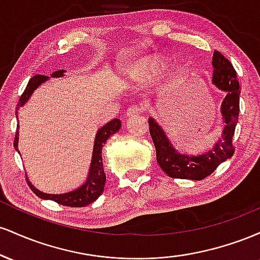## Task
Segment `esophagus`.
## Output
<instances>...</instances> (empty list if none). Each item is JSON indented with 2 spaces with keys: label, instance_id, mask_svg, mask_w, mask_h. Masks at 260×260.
<instances>
[{
  "label": "esophagus",
  "instance_id": "esophagus-1",
  "mask_svg": "<svg viewBox=\"0 0 260 260\" xmlns=\"http://www.w3.org/2000/svg\"><path fill=\"white\" fill-rule=\"evenodd\" d=\"M140 111H142V109H140L139 106L133 105V106L128 107L126 115H127L128 118H133V117H136V116H138L139 113H140Z\"/></svg>",
  "mask_w": 260,
  "mask_h": 260
}]
</instances>
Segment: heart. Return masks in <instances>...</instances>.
<instances>
[{
    "instance_id": "obj_1",
    "label": "heart",
    "mask_w": 260,
    "mask_h": 260,
    "mask_svg": "<svg viewBox=\"0 0 260 260\" xmlns=\"http://www.w3.org/2000/svg\"><path fill=\"white\" fill-rule=\"evenodd\" d=\"M166 66V62L164 58L160 57H151L142 61L136 67L128 73V79L131 82L137 83V84H143L147 83L150 79H153L157 73Z\"/></svg>"
}]
</instances>
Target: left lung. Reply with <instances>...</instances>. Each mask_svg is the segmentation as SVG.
<instances>
[{
    "label": "left lung",
    "mask_w": 260,
    "mask_h": 260,
    "mask_svg": "<svg viewBox=\"0 0 260 260\" xmlns=\"http://www.w3.org/2000/svg\"><path fill=\"white\" fill-rule=\"evenodd\" d=\"M211 64L214 68L211 82L220 90L225 91L226 95L220 107L222 133L210 150L199 155L180 153L155 118H149V131L156 150V161L161 170L172 178L201 181L213 174L220 164L234 155L232 137L240 113V83L234 66L219 51L214 52Z\"/></svg>",
    "instance_id": "obj_1"
}]
</instances>
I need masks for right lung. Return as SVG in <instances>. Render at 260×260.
<instances>
[{"label":"right lung","instance_id":"1","mask_svg":"<svg viewBox=\"0 0 260 260\" xmlns=\"http://www.w3.org/2000/svg\"><path fill=\"white\" fill-rule=\"evenodd\" d=\"M66 73L64 70H58L56 72L51 74L52 78H58V77H63ZM49 80V77L46 76H34L32 78L29 80L28 85H26L24 92L20 96L19 103L17 105L16 110V116L18 120V110L22 106H24L26 101L29 100V98L31 96L32 92L37 88H39L43 83L47 82ZM121 128V121L115 118V120L110 121L109 123H106L105 126H103L98 131L96 137H95L94 140V148H92V156H91V164L90 169H89L88 177L82 186L76 188L74 190H71V192L62 193V194H49V193H44L41 190H39L38 188H35L30 183V181L26 177V182H28L29 187L31 188L32 192L37 194L39 198L41 199H50V201H53L58 204L64 205V207H72V208H80V207H86L90 203L95 202L98 198L101 196V193L104 192V187H105L106 182V175L105 171H104V164H103V155H101V151H103L104 144L106 143V140L118 132ZM19 124L17 126V133H16V139H14V148L18 150V139H19Z\"/></svg>","mask_w":260,"mask_h":260}]
</instances>
